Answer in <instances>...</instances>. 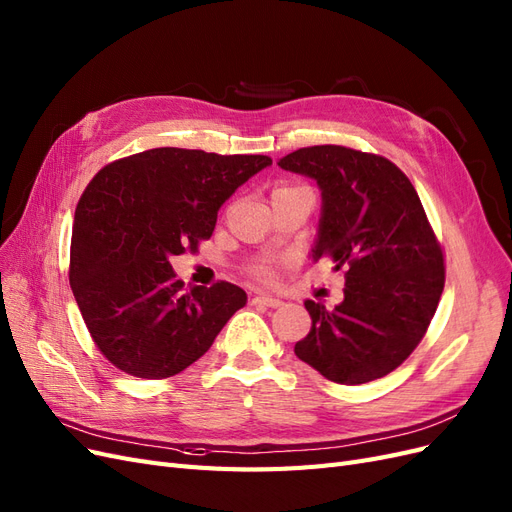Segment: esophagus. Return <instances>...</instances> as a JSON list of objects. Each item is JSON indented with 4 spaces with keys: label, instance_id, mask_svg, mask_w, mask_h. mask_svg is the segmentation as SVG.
Instances as JSON below:
<instances>
[{
    "label": "esophagus",
    "instance_id": "34e87169",
    "mask_svg": "<svg viewBox=\"0 0 512 512\" xmlns=\"http://www.w3.org/2000/svg\"><path fill=\"white\" fill-rule=\"evenodd\" d=\"M253 302L261 304V306H268V308H278L280 304H283L278 298H272V295H257V298H253Z\"/></svg>",
    "mask_w": 512,
    "mask_h": 512
}]
</instances>
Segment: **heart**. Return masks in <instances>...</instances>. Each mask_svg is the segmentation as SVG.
Listing matches in <instances>:
<instances>
[{
	"instance_id": "heart-1",
	"label": "heart",
	"mask_w": 512,
	"mask_h": 512,
	"mask_svg": "<svg viewBox=\"0 0 512 512\" xmlns=\"http://www.w3.org/2000/svg\"><path fill=\"white\" fill-rule=\"evenodd\" d=\"M255 274H257L261 280H272V276H274V272H272L270 268H266V266L257 268V270H255Z\"/></svg>"
}]
</instances>
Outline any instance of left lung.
Instances as JSON below:
<instances>
[{"label": "left lung", "instance_id": "1", "mask_svg": "<svg viewBox=\"0 0 512 512\" xmlns=\"http://www.w3.org/2000/svg\"><path fill=\"white\" fill-rule=\"evenodd\" d=\"M278 166L317 180L312 259L346 270L336 308L304 302L312 327L295 355L327 381H376L417 349L444 289L442 249L419 195L395 163L346 146H306Z\"/></svg>", "mask_w": 512, "mask_h": 512}]
</instances>
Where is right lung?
I'll return each instance as SVG.
<instances>
[{
  "instance_id": "add662e5",
  "label": "right lung",
  "mask_w": 512,
  "mask_h": 512,
  "mask_svg": "<svg viewBox=\"0 0 512 512\" xmlns=\"http://www.w3.org/2000/svg\"><path fill=\"white\" fill-rule=\"evenodd\" d=\"M266 155L151 148L93 176L74 214L70 285L97 349L125 374L168 378L200 359L246 304L232 283L185 293L170 259L214 232Z\"/></svg>"
}]
</instances>
